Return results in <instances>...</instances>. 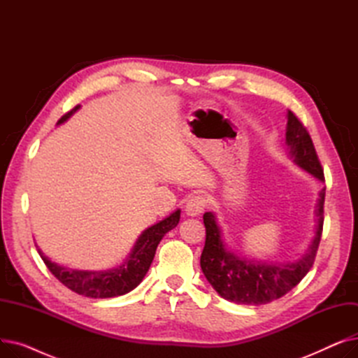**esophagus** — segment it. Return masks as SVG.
<instances>
[{"label": "esophagus", "mask_w": 358, "mask_h": 358, "mask_svg": "<svg viewBox=\"0 0 358 358\" xmlns=\"http://www.w3.org/2000/svg\"><path fill=\"white\" fill-rule=\"evenodd\" d=\"M206 206H208V200L204 196H193L185 204V213L187 216H199L203 213Z\"/></svg>", "instance_id": "esophagus-1"}]
</instances>
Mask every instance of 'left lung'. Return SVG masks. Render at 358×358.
Masks as SVG:
<instances>
[{"mask_svg":"<svg viewBox=\"0 0 358 358\" xmlns=\"http://www.w3.org/2000/svg\"><path fill=\"white\" fill-rule=\"evenodd\" d=\"M286 145L293 161L310 176L324 181V169L306 127L293 111H287ZM325 189L321 190L316 206V232L308 251L297 261L273 264L247 259L235 255L224 247L216 216L212 212L203 215L206 242L200 257L203 274L212 287L229 302L238 305H266L280 299L297 286L312 268L324 227Z\"/></svg>","mask_w":358,"mask_h":358,"instance_id":"1","label":"left lung"}]
</instances>
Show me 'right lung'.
<instances>
[{
    "label": "right lung",
    "mask_w": 358,
    "mask_h": 358,
    "mask_svg": "<svg viewBox=\"0 0 358 358\" xmlns=\"http://www.w3.org/2000/svg\"><path fill=\"white\" fill-rule=\"evenodd\" d=\"M78 108L80 106L73 107L71 111H68L66 115H64L58 120V124L66 122ZM180 213L181 210L178 209L164 220L145 229L142 235L138 238L134 250H131L123 264L106 271L72 270L58 266L56 262H52L36 243L34 245L49 271L72 292L94 299L116 297L134 290L143 280L145 274L150 267V262H152L155 257V251L159 241L164 238L166 232L177 227L180 222Z\"/></svg>",
    "instance_id": "obj_1"
}]
</instances>
